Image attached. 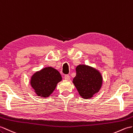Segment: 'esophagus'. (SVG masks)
Returning a JSON list of instances; mask_svg holds the SVG:
<instances>
[{
	"mask_svg": "<svg viewBox=\"0 0 133 133\" xmlns=\"http://www.w3.org/2000/svg\"><path fill=\"white\" fill-rule=\"evenodd\" d=\"M70 76L69 75H64V79L65 80H67V81H69V80H70Z\"/></svg>",
	"mask_w": 133,
	"mask_h": 133,
	"instance_id": "obj_1",
	"label": "esophagus"
}]
</instances>
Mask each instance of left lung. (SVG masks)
<instances>
[{
    "mask_svg": "<svg viewBox=\"0 0 133 133\" xmlns=\"http://www.w3.org/2000/svg\"><path fill=\"white\" fill-rule=\"evenodd\" d=\"M76 73L72 83L82 98H91L100 91L103 76L99 71L85 64H79L76 67Z\"/></svg>",
    "mask_w": 133,
    "mask_h": 133,
    "instance_id": "left-lung-1",
    "label": "left lung"
}]
</instances>
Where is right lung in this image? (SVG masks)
<instances>
[{"label":"right lung","instance_id":"right-lung-1","mask_svg":"<svg viewBox=\"0 0 133 133\" xmlns=\"http://www.w3.org/2000/svg\"><path fill=\"white\" fill-rule=\"evenodd\" d=\"M62 79L58 70L51 67H46L34 73L30 78V83L37 96L48 97Z\"/></svg>","mask_w":133,"mask_h":133}]
</instances>
